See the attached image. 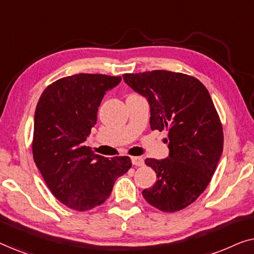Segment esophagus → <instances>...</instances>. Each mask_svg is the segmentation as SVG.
I'll use <instances>...</instances> for the list:
<instances>
[{
  "label": "esophagus",
  "mask_w": 254,
  "mask_h": 254,
  "mask_svg": "<svg viewBox=\"0 0 254 254\" xmlns=\"http://www.w3.org/2000/svg\"><path fill=\"white\" fill-rule=\"evenodd\" d=\"M131 161H133V164L135 166H142L144 164V161L142 157H131Z\"/></svg>",
  "instance_id": "34e87169"
}]
</instances>
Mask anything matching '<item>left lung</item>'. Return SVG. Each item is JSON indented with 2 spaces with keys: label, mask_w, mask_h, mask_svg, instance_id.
Wrapping results in <instances>:
<instances>
[{
  "label": "left lung",
  "mask_w": 254,
  "mask_h": 254,
  "mask_svg": "<svg viewBox=\"0 0 254 254\" xmlns=\"http://www.w3.org/2000/svg\"><path fill=\"white\" fill-rule=\"evenodd\" d=\"M150 105L152 130L168 131V158H147L157 176L145 201L165 213L182 210L209 185L223 151V128L209 92L193 76L169 70L124 74Z\"/></svg>",
  "instance_id": "1"
}]
</instances>
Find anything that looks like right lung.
<instances>
[{
  "label": "right lung",
  "instance_id": "obj_1",
  "mask_svg": "<svg viewBox=\"0 0 254 254\" xmlns=\"http://www.w3.org/2000/svg\"><path fill=\"white\" fill-rule=\"evenodd\" d=\"M120 81L103 74L67 76L48 85L37 104L34 163L52 194L71 209L90 210L105 202L114 182L131 168L127 156L109 159L84 145L104 95Z\"/></svg>",
  "mask_w": 254,
  "mask_h": 254
}]
</instances>
